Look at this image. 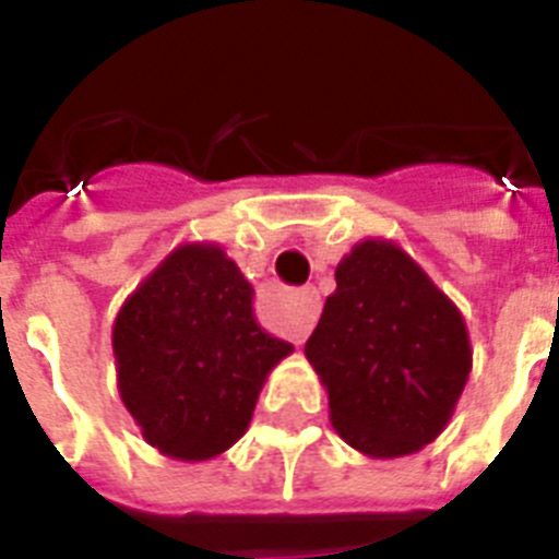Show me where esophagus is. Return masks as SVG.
I'll use <instances>...</instances> for the list:
<instances>
[{"mask_svg":"<svg viewBox=\"0 0 559 559\" xmlns=\"http://www.w3.org/2000/svg\"><path fill=\"white\" fill-rule=\"evenodd\" d=\"M299 302H302V310H299L294 328H290L294 344H305V338H308L316 324V316H319V296H316L313 288L299 290Z\"/></svg>","mask_w":559,"mask_h":559,"instance_id":"1","label":"esophagus"}]
</instances>
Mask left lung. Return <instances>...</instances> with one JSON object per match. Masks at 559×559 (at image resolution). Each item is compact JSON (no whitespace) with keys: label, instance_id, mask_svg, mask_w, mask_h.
I'll list each match as a JSON object with an SVG mask.
<instances>
[{"label":"left lung","instance_id":"8db88e82","mask_svg":"<svg viewBox=\"0 0 559 559\" xmlns=\"http://www.w3.org/2000/svg\"><path fill=\"white\" fill-rule=\"evenodd\" d=\"M305 358L328 389L335 433L372 459L408 456L433 442L473 369L456 305L383 237L344 254Z\"/></svg>","mask_w":559,"mask_h":559}]
</instances>
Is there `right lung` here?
Masks as SVG:
<instances>
[{
    "mask_svg": "<svg viewBox=\"0 0 559 559\" xmlns=\"http://www.w3.org/2000/svg\"><path fill=\"white\" fill-rule=\"evenodd\" d=\"M254 288L218 243H181L114 319L122 406L147 445L204 462L243 437L271 369L294 353L254 319Z\"/></svg>",
    "mask_w": 559,
    "mask_h": 559,
    "instance_id": "right-lung-1",
    "label": "right lung"
}]
</instances>
